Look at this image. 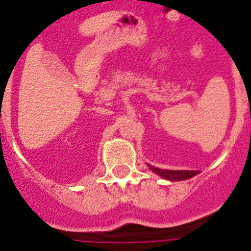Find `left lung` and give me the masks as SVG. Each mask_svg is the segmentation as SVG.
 I'll use <instances>...</instances> for the list:
<instances>
[{"label": "left lung", "instance_id": "left-lung-1", "mask_svg": "<svg viewBox=\"0 0 251 251\" xmlns=\"http://www.w3.org/2000/svg\"><path fill=\"white\" fill-rule=\"evenodd\" d=\"M148 167L154 172V174L159 175L161 177H163L165 179H170V181H182V179L191 178V177L196 176L199 174V171H175V170H161V168L152 167L151 165H148Z\"/></svg>", "mask_w": 251, "mask_h": 251}]
</instances>
